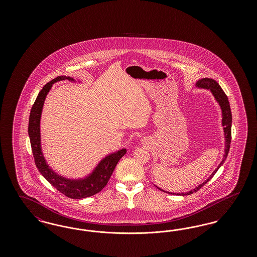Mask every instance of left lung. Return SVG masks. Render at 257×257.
<instances>
[{
  "mask_svg": "<svg viewBox=\"0 0 257 257\" xmlns=\"http://www.w3.org/2000/svg\"><path fill=\"white\" fill-rule=\"evenodd\" d=\"M196 86L198 87H202V88H207L210 89L211 92L213 93L214 97L216 98V100L218 101V103L220 104L221 111H222V126H223V131H224V136H225V149H224V155H223V159L220 162L219 167L213 171V173L208 177L207 180L202 184H200L199 186H197L196 189L187 192V193H181V194H177L179 196H188V195H192L193 193L197 192L201 187H203L208 181L215 175V173L221 167V165L224 163V161L226 160V157L228 155L229 152V148H230V143H231V124H232V114H231V110H230V105H229V101L228 98L226 96V94L224 93V91L222 90V88L220 87V85L213 79H209V78H204L199 80L196 83ZM161 191L167 193L166 191L162 190L158 188Z\"/></svg>",
  "mask_w": 257,
  "mask_h": 257,
  "instance_id": "1",
  "label": "left lung"
}]
</instances>
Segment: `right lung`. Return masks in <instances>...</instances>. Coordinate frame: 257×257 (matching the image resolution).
Returning a JSON list of instances; mask_svg holds the SVG:
<instances>
[{
  "instance_id": "1",
  "label": "right lung",
  "mask_w": 257,
  "mask_h": 257,
  "mask_svg": "<svg viewBox=\"0 0 257 257\" xmlns=\"http://www.w3.org/2000/svg\"><path fill=\"white\" fill-rule=\"evenodd\" d=\"M65 79L74 81L73 79L70 77L59 76L42 87L31 110L28 132H29L31 147L33 150L37 170L43 175V177L62 195L69 198L80 199V198L93 196L99 193L100 191H102V189L108 183L118 161L125 155L126 149L123 148L106 156L104 159L100 161V163L98 164L93 171L83 179H76V180L67 179L65 177H62L61 175L57 174L51 168H49V166L47 165L46 161L43 157L41 146H40L41 111L43 108L44 100L53 86V84Z\"/></svg>"
}]
</instances>
